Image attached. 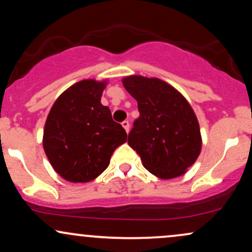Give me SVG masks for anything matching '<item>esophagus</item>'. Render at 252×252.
I'll return each mask as SVG.
<instances>
[{
  "mask_svg": "<svg viewBox=\"0 0 252 252\" xmlns=\"http://www.w3.org/2000/svg\"><path fill=\"white\" fill-rule=\"evenodd\" d=\"M122 126L124 129H126V132H129V130H130V124H129V121H123L122 122Z\"/></svg>",
  "mask_w": 252,
  "mask_h": 252,
  "instance_id": "obj_1",
  "label": "esophagus"
}]
</instances>
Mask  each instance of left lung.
Here are the masks:
<instances>
[{
	"label": "left lung",
	"instance_id": "obj_1",
	"mask_svg": "<svg viewBox=\"0 0 252 252\" xmlns=\"http://www.w3.org/2000/svg\"><path fill=\"white\" fill-rule=\"evenodd\" d=\"M123 86L137 101L139 117L128 143L144 168L163 180L183 175L201 153L202 138L196 115L175 88L158 78L130 76Z\"/></svg>",
	"mask_w": 252,
	"mask_h": 252
}]
</instances>
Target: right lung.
<instances>
[{
	"label": "right lung",
	"mask_w": 252,
	"mask_h": 252,
	"mask_svg": "<svg viewBox=\"0 0 252 252\" xmlns=\"http://www.w3.org/2000/svg\"><path fill=\"white\" fill-rule=\"evenodd\" d=\"M105 82L75 83L54 103L44 126L43 148L61 177L74 183L93 181L110 163L126 132L101 104Z\"/></svg>",
	"instance_id": "obj_1"
}]
</instances>
